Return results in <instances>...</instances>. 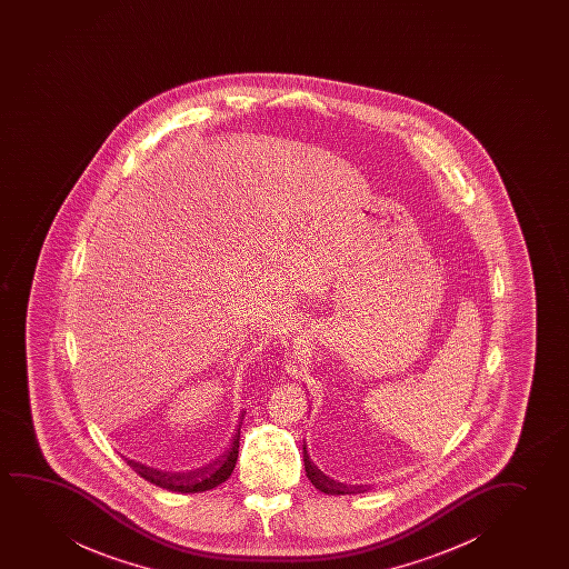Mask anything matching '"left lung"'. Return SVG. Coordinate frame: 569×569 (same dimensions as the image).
Listing matches in <instances>:
<instances>
[{
  "mask_svg": "<svg viewBox=\"0 0 569 569\" xmlns=\"http://www.w3.org/2000/svg\"><path fill=\"white\" fill-rule=\"evenodd\" d=\"M303 462H305V472L309 476V480H311L312 486L317 488V490L325 491V493H330V496H346V493H359V491H366L363 486H346V483L336 482L332 478H328V476L322 475L319 468L315 467V462L309 459V452L305 451L303 447Z\"/></svg>",
  "mask_w": 569,
  "mask_h": 569,
  "instance_id": "1",
  "label": "left lung"
}]
</instances>
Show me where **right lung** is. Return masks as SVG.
I'll list each match as a JSON object with an SVG mask.
<instances>
[{
    "label": "right lung",
    "instance_id": "obj_1",
    "mask_svg": "<svg viewBox=\"0 0 569 569\" xmlns=\"http://www.w3.org/2000/svg\"><path fill=\"white\" fill-rule=\"evenodd\" d=\"M239 439H241V426L234 433L233 443L219 459L210 462L208 467L200 468L196 472H188V475L161 472L156 468L143 467V465L133 462V460H128V467L132 468L136 475H140L141 478H146L148 482L156 483L163 490L182 491V493L213 490V488H218L219 483L226 482L227 478L233 472L234 462L239 457Z\"/></svg>",
    "mask_w": 569,
    "mask_h": 569
}]
</instances>
